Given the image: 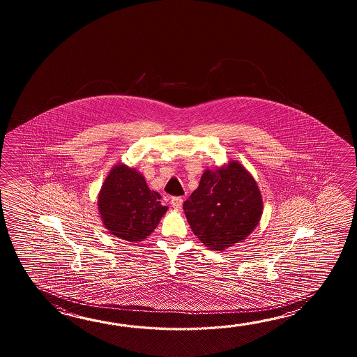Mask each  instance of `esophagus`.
<instances>
[{"mask_svg":"<svg viewBox=\"0 0 357 357\" xmlns=\"http://www.w3.org/2000/svg\"><path fill=\"white\" fill-rule=\"evenodd\" d=\"M182 202H183V200H182V197H172V199H171V205H172L175 209H180L182 206Z\"/></svg>","mask_w":357,"mask_h":357,"instance_id":"esophagus-1","label":"esophagus"}]
</instances>
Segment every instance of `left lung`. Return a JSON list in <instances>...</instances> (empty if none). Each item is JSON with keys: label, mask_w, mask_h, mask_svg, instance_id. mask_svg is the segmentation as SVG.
<instances>
[{"label": "left lung", "mask_w": 357, "mask_h": 357, "mask_svg": "<svg viewBox=\"0 0 357 357\" xmlns=\"http://www.w3.org/2000/svg\"><path fill=\"white\" fill-rule=\"evenodd\" d=\"M194 235L214 251L243 243L263 214L258 182L238 160L205 169L197 189L183 203Z\"/></svg>", "instance_id": "left-lung-1"}]
</instances>
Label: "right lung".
I'll list each match as a JSON object with an SVG mask.
<instances>
[{
	"label": "right lung",
	"instance_id": "add662e5",
	"mask_svg": "<svg viewBox=\"0 0 357 357\" xmlns=\"http://www.w3.org/2000/svg\"><path fill=\"white\" fill-rule=\"evenodd\" d=\"M168 206L149 189L137 168L117 163L108 172L98 194V212L111 235L129 243L144 241L157 228Z\"/></svg>",
	"mask_w": 357,
	"mask_h": 357
}]
</instances>
